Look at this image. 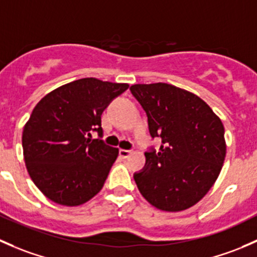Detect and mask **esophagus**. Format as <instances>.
I'll return each mask as SVG.
<instances>
[{"label":"esophagus","instance_id":"esophagus-1","mask_svg":"<svg viewBox=\"0 0 257 257\" xmlns=\"http://www.w3.org/2000/svg\"><path fill=\"white\" fill-rule=\"evenodd\" d=\"M118 153H120V157L127 158L132 152L130 150H120V151H118Z\"/></svg>","mask_w":257,"mask_h":257}]
</instances>
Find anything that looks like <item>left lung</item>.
<instances>
[{"label": "left lung", "instance_id": "1", "mask_svg": "<svg viewBox=\"0 0 257 257\" xmlns=\"http://www.w3.org/2000/svg\"><path fill=\"white\" fill-rule=\"evenodd\" d=\"M130 90L146 111L152 139L162 140L158 152L145 153L144 171L135 173L140 193L160 210L193 207L223 167V122L204 100L171 84H135Z\"/></svg>", "mask_w": 257, "mask_h": 257}]
</instances>
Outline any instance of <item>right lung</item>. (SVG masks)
I'll return each instance as SVG.
<instances>
[{
  "label": "right lung",
  "instance_id": "add662e5",
  "mask_svg": "<svg viewBox=\"0 0 257 257\" xmlns=\"http://www.w3.org/2000/svg\"><path fill=\"white\" fill-rule=\"evenodd\" d=\"M128 84L84 78L47 94L22 134L23 156L32 181L48 199L76 207L104 187L118 148L91 140L102 135L101 113Z\"/></svg>",
  "mask_w": 257,
  "mask_h": 257
}]
</instances>
